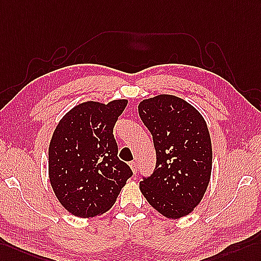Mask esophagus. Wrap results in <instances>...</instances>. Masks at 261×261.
I'll use <instances>...</instances> for the list:
<instances>
[{
  "instance_id": "obj_1",
  "label": "esophagus",
  "mask_w": 261,
  "mask_h": 261,
  "mask_svg": "<svg viewBox=\"0 0 261 261\" xmlns=\"http://www.w3.org/2000/svg\"><path fill=\"white\" fill-rule=\"evenodd\" d=\"M129 166H130V168L133 170V173L136 174L137 173V164H136V162H130L129 163Z\"/></svg>"
}]
</instances>
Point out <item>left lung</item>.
Returning <instances> with one entry per match:
<instances>
[{
	"label": "left lung",
	"instance_id": "1",
	"mask_svg": "<svg viewBox=\"0 0 261 261\" xmlns=\"http://www.w3.org/2000/svg\"><path fill=\"white\" fill-rule=\"evenodd\" d=\"M139 117L152 136L156 166L142 176L139 188L149 204L168 218L193 212L211 179L213 150L199 112L173 95H158L138 105Z\"/></svg>",
	"mask_w": 261,
	"mask_h": 261
}]
</instances>
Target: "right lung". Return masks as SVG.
Listing matches in <instances>:
<instances>
[{"instance_id": "obj_1", "label": "right lung", "mask_w": 261, "mask_h": 261, "mask_svg": "<svg viewBox=\"0 0 261 261\" xmlns=\"http://www.w3.org/2000/svg\"><path fill=\"white\" fill-rule=\"evenodd\" d=\"M126 99L107 105L86 101L61 119L48 148V175L66 211L82 218L109 211L116 201L130 167L117 157L113 128Z\"/></svg>"}]
</instances>
